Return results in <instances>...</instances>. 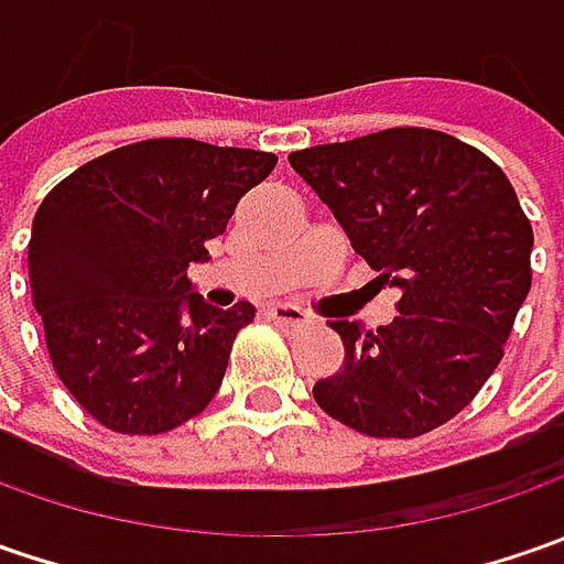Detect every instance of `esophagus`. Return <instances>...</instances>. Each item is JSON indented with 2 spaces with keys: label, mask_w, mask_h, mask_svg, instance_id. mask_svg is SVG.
Listing matches in <instances>:
<instances>
[{
  "label": "esophagus",
  "mask_w": 564,
  "mask_h": 564,
  "mask_svg": "<svg viewBox=\"0 0 564 564\" xmlns=\"http://www.w3.org/2000/svg\"><path fill=\"white\" fill-rule=\"evenodd\" d=\"M267 316L275 319L279 326H304L307 323V314L301 307H294V304H270Z\"/></svg>",
  "instance_id": "34e87169"
}]
</instances>
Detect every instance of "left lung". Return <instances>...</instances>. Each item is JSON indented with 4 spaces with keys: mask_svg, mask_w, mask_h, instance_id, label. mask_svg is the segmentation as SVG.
Segmentation results:
<instances>
[{
    "mask_svg": "<svg viewBox=\"0 0 564 564\" xmlns=\"http://www.w3.org/2000/svg\"><path fill=\"white\" fill-rule=\"evenodd\" d=\"M289 163L401 294L399 316L377 333L329 323L345 364L316 382V404L367 436L443 426L499 367L531 292L533 231L506 172L430 128L323 143Z\"/></svg>",
    "mask_w": 564,
    "mask_h": 564,
    "instance_id": "1",
    "label": "left lung"
}]
</instances>
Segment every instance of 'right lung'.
<instances>
[{"instance_id":"right-lung-1","label":"right lung","mask_w":564,"mask_h":564,"mask_svg":"<svg viewBox=\"0 0 564 564\" xmlns=\"http://www.w3.org/2000/svg\"><path fill=\"white\" fill-rule=\"evenodd\" d=\"M272 153L160 138L75 169L33 216L28 270L58 379L116 433L200 414L257 307L223 311L187 282Z\"/></svg>"}]
</instances>
